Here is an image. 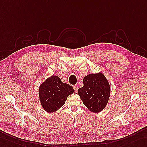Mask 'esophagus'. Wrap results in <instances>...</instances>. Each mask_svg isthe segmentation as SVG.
Returning a JSON list of instances; mask_svg holds the SVG:
<instances>
[{
    "label": "esophagus",
    "mask_w": 147,
    "mask_h": 147,
    "mask_svg": "<svg viewBox=\"0 0 147 147\" xmlns=\"http://www.w3.org/2000/svg\"><path fill=\"white\" fill-rule=\"evenodd\" d=\"M73 88H74V91H75V92H77V91H78V86L77 85H74L73 86Z\"/></svg>",
    "instance_id": "1"
}]
</instances>
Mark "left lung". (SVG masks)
<instances>
[{
    "label": "left lung",
    "instance_id": "left-lung-1",
    "mask_svg": "<svg viewBox=\"0 0 147 147\" xmlns=\"http://www.w3.org/2000/svg\"><path fill=\"white\" fill-rule=\"evenodd\" d=\"M84 86L78 90L81 100L87 108L94 113L105 109L110 95L108 80L102 73L90 74L84 78Z\"/></svg>",
    "mask_w": 147,
    "mask_h": 147
}]
</instances>
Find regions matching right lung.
I'll return each instance as SVG.
<instances>
[{
  "instance_id": "1",
  "label": "right lung",
  "mask_w": 147,
  "mask_h": 147,
  "mask_svg": "<svg viewBox=\"0 0 147 147\" xmlns=\"http://www.w3.org/2000/svg\"><path fill=\"white\" fill-rule=\"evenodd\" d=\"M74 92L71 86L63 83L59 77L54 76L49 77L38 88L40 103L48 113L59 110L65 104L67 96Z\"/></svg>"
}]
</instances>
